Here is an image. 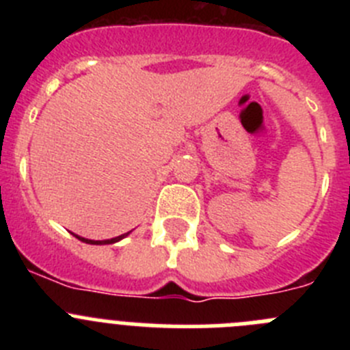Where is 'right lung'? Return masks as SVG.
Returning a JSON list of instances; mask_svg holds the SVG:
<instances>
[{
	"label": "right lung",
	"instance_id": "right-lung-1",
	"mask_svg": "<svg viewBox=\"0 0 350 350\" xmlns=\"http://www.w3.org/2000/svg\"><path fill=\"white\" fill-rule=\"evenodd\" d=\"M131 233V231H128V233H124V234H119V237H116V238H110V240H89V238H83V237H79V234H75L77 238H79L80 242H85V243H91V245H107V243H116V242H119V240H122V238H126L128 237V234Z\"/></svg>",
	"mask_w": 350,
	"mask_h": 350
}]
</instances>
